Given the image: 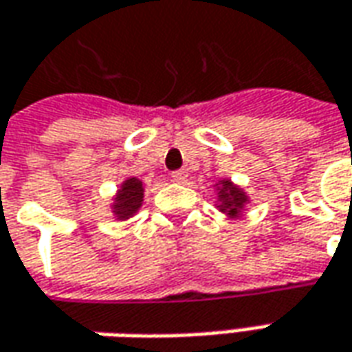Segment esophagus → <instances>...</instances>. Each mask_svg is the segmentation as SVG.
Segmentation results:
<instances>
[{
	"instance_id": "34e87169",
	"label": "esophagus",
	"mask_w": 352,
	"mask_h": 352,
	"mask_svg": "<svg viewBox=\"0 0 352 352\" xmlns=\"http://www.w3.org/2000/svg\"><path fill=\"white\" fill-rule=\"evenodd\" d=\"M186 178H188V172H186V170L172 172V180L178 182V184H182V182H186Z\"/></svg>"
}]
</instances>
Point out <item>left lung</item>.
Returning a JSON list of instances; mask_svg holds the SVG:
<instances>
[{
  "mask_svg": "<svg viewBox=\"0 0 352 352\" xmlns=\"http://www.w3.org/2000/svg\"><path fill=\"white\" fill-rule=\"evenodd\" d=\"M223 186H225V190H221V195H223V199H225V207L226 209H230V214H236V207H240V205L244 204L246 195L238 192L230 182H223Z\"/></svg>",
  "mask_w": 352,
  "mask_h": 352,
  "instance_id": "1",
  "label": "left lung"
}]
</instances>
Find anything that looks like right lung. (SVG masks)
I'll use <instances>...</instances> for the list:
<instances>
[{
  "mask_svg": "<svg viewBox=\"0 0 352 352\" xmlns=\"http://www.w3.org/2000/svg\"><path fill=\"white\" fill-rule=\"evenodd\" d=\"M141 199H143V186L141 182L131 178L124 184L122 192L118 193V204H116V213L118 217L126 219L127 214H131L139 205H141Z\"/></svg>",
  "mask_w": 352,
  "mask_h": 352,
  "instance_id": "1",
  "label": "right lung"
}]
</instances>
